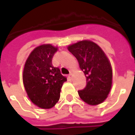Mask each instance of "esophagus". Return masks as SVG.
I'll use <instances>...</instances> for the list:
<instances>
[{
    "instance_id": "1",
    "label": "esophagus",
    "mask_w": 135,
    "mask_h": 135,
    "mask_svg": "<svg viewBox=\"0 0 135 135\" xmlns=\"http://www.w3.org/2000/svg\"><path fill=\"white\" fill-rule=\"evenodd\" d=\"M68 78H69L70 80H71V79H72V74H71V73H70V74L68 75Z\"/></svg>"
}]
</instances>
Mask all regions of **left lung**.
<instances>
[{
  "mask_svg": "<svg viewBox=\"0 0 135 135\" xmlns=\"http://www.w3.org/2000/svg\"><path fill=\"white\" fill-rule=\"evenodd\" d=\"M86 77V86L78 91L79 96L89 105H98L107 98L111 89L113 71L110 62L95 43L82 40L68 46Z\"/></svg>",
  "mask_w": 135,
  "mask_h": 135,
  "instance_id": "8db88e82",
  "label": "left lung"
}]
</instances>
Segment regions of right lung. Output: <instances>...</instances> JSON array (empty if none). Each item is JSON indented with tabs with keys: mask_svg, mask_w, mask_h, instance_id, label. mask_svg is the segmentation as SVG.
Listing matches in <instances>:
<instances>
[{
	"mask_svg": "<svg viewBox=\"0 0 135 135\" xmlns=\"http://www.w3.org/2000/svg\"><path fill=\"white\" fill-rule=\"evenodd\" d=\"M58 47L43 44L31 52L24 67L23 84L30 100L42 109H49L60 98V92L67 78L52 60Z\"/></svg>",
	"mask_w": 135,
	"mask_h": 135,
	"instance_id": "1",
	"label": "right lung"
}]
</instances>
